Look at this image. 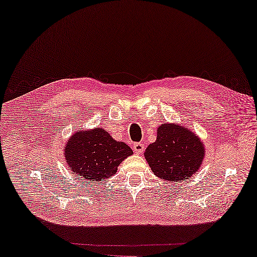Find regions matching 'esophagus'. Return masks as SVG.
I'll list each match as a JSON object with an SVG mask.
<instances>
[{
	"mask_svg": "<svg viewBox=\"0 0 257 257\" xmlns=\"http://www.w3.org/2000/svg\"><path fill=\"white\" fill-rule=\"evenodd\" d=\"M144 149H145V145H144L143 143H135L133 145V150L135 152V154H137V155L143 154Z\"/></svg>",
	"mask_w": 257,
	"mask_h": 257,
	"instance_id": "34e87169",
	"label": "esophagus"
}]
</instances>
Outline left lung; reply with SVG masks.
Returning a JSON list of instances; mask_svg holds the SVG:
<instances>
[{"instance_id": "8db88e82", "label": "left lung", "mask_w": 257, "mask_h": 257, "mask_svg": "<svg viewBox=\"0 0 257 257\" xmlns=\"http://www.w3.org/2000/svg\"><path fill=\"white\" fill-rule=\"evenodd\" d=\"M144 155L155 176L165 181L182 182L198 171L205 148L192 131L180 124L166 123L158 127L157 140Z\"/></svg>"}]
</instances>
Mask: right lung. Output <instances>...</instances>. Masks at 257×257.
<instances>
[{
    "label": "right lung",
    "instance_id": "1",
    "mask_svg": "<svg viewBox=\"0 0 257 257\" xmlns=\"http://www.w3.org/2000/svg\"><path fill=\"white\" fill-rule=\"evenodd\" d=\"M133 155L123 142H116L101 127L75 133L65 145L70 170L85 183L104 181L117 171L121 162Z\"/></svg>",
    "mask_w": 257,
    "mask_h": 257
}]
</instances>
